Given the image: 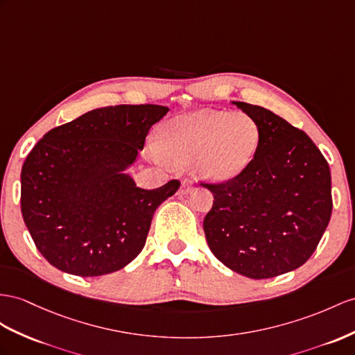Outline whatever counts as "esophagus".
I'll use <instances>...</instances> for the list:
<instances>
[{
	"instance_id": "34e87169",
	"label": "esophagus",
	"mask_w": 355,
	"mask_h": 355,
	"mask_svg": "<svg viewBox=\"0 0 355 355\" xmlns=\"http://www.w3.org/2000/svg\"><path fill=\"white\" fill-rule=\"evenodd\" d=\"M192 189H193L192 181H190V180H183V181H181V186H180L178 192H180L181 195H187V193L192 192Z\"/></svg>"
}]
</instances>
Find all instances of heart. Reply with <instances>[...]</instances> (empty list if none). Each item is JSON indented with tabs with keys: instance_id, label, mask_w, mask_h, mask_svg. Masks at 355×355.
Returning a JSON list of instances; mask_svg holds the SVG:
<instances>
[{
	"instance_id": "obj_1",
	"label": "heart",
	"mask_w": 355,
	"mask_h": 355,
	"mask_svg": "<svg viewBox=\"0 0 355 355\" xmlns=\"http://www.w3.org/2000/svg\"><path fill=\"white\" fill-rule=\"evenodd\" d=\"M259 144L261 129L250 115L198 109L171 118L162 129V145L153 142L150 150L157 159L192 162L199 178L225 183L248 169Z\"/></svg>"
}]
</instances>
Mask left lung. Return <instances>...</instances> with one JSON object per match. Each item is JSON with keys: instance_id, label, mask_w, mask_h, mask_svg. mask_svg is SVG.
<instances>
[{"instance_id": "obj_1", "label": "left lung", "mask_w": 355, "mask_h": 355, "mask_svg": "<svg viewBox=\"0 0 355 355\" xmlns=\"http://www.w3.org/2000/svg\"><path fill=\"white\" fill-rule=\"evenodd\" d=\"M232 105L258 123L261 144L237 178L204 184L214 196L205 239L213 255L239 275L276 277L312 257L330 222V168L303 130L262 106Z\"/></svg>"}]
</instances>
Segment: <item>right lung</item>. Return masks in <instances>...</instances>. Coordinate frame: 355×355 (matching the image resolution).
<instances>
[{
    "label": "right lung",
    "instance_id": "add662e5",
    "mask_svg": "<svg viewBox=\"0 0 355 355\" xmlns=\"http://www.w3.org/2000/svg\"><path fill=\"white\" fill-rule=\"evenodd\" d=\"M168 111L159 105L97 107L34 145L21 172V210L51 266L94 277L121 270L139 255L154 211L180 181L145 190L125 169Z\"/></svg>",
    "mask_w": 355,
    "mask_h": 355
}]
</instances>
